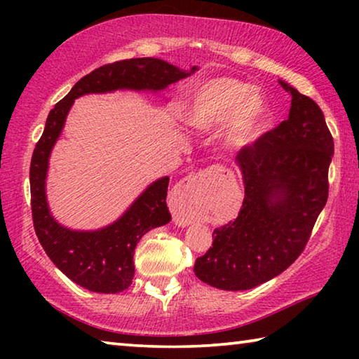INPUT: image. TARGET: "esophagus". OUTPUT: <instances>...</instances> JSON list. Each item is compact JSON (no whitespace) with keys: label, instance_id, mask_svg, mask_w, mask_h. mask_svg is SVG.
Segmentation results:
<instances>
[{"label":"esophagus","instance_id":"obj_1","mask_svg":"<svg viewBox=\"0 0 359 359\" xmlns=\"http://www.w3.org/2000/svg\"><path fill=\"white\" fill-rule=\"evenodd\" d=\"M214 169H204V171L194 172L172 188L171 193H169L168 203L175 224H179V226L191 224L194 205L201 199L204 187L208 185L210 177H214Z\"/></svg>","mask_w":359,"mask_h":359}]
</instances>
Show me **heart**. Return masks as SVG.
<instances>
[{
	"label": "heart",
	"instance_id": "obj_1",
	"mask_svg": "<svg viewBox=\"0 0 359 359\" xmlns=\"http://www.w3.org/2000/svg\"><path fill=\"white\" fill-rule=\"evenodd\" d=\"M188 126L205 130L222 125L220 141L224 149L242 150L263 135L271 117L266 93L234 77H210L187 90L179 107Z\"/></svg>",
	"mask_w": 359,
	"mask_h": 359
}]
</instances>
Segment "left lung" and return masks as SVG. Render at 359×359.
Segmentation results:
<instances>
[{
	"label": "left lung",
	"instance_id": "8db88e82",
	"mask_svg": "<svg viewBox=\"0 0 359 359\" xmlns=\"http://www.w3.org/2000/svg\"><path fill=\"white\" fill-rule=\"evenodd\" d=\"M288 118L236 156L245 198L234 222L214 229L194 263L204 283L226 291L258 287L287 269L306 247L327 201L334 142L317 102L290 83Z\"/></svg>",
	"mask_w": 359,
	"mask_h": 359
}]
</instances>
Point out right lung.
Returning a JSON list of instances; mask_svg holds the SVG:
<instances>
[{"mask_svg": "<svg viewBox=\"0 0 359 359\" xmlns=\"http://www.w3.org/2000/svg\"><path fill=\"white\" fill-rule=\"evenodd\" d=\"M199 68L180 69L161 58H130L104 65L82 77L48 112L29 168L36 236L63 274L93 293H120L135 277V248L145 233L171 222L166 205L169 177L156 179L111 224L98 229H72L52 215L47 203V172L52 149L62 136L74 100L117 90L158 93Z\"/></svg>", "mask_w": 359, "mask_h": 359, "instance_id": "right-lung-1", "label": "right lung"}]
</instances>
